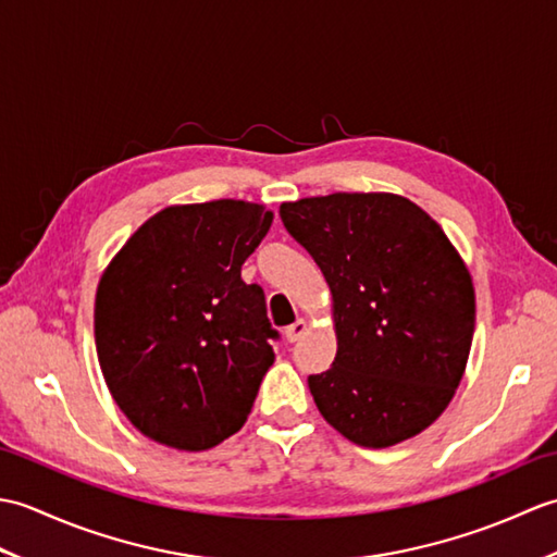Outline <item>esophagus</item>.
<instances>
[{"mask_svg": "<svg viewBox=\"0 0 557 557\" xmlns=\"http://www.w3.org/2000/svg\"><path fill=\"white\" fill-rule=\"evenodd\" d=\"M306 330H309V323H306L304 318H299L297 323H292V325L285 330V337H287V342H297V339L306 333Z\"/></svg>", "mask_w": 557, "mask_h": 557, "instance_id": "obj_1", "label": "esophagus"}]
</instances>
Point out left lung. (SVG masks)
Wrapping results in <instances>:
<instances>
[{
    "mask_svg": "<svg viewBox=\"0 0 557 557\" xmlns=\"http://www.w3.org/2000/svg\"><path fill=\"white\" fill-rule=\"evenodd\" d=\"M280 218L333 294L337 354L309 375L323 419L361 447H389L441 417L474 337L471 275L429 212L395 194H330Z\"/></svg>",
    "mask_w": 557,
    "mask_h": 557,
    "instance_id": "left-lung-1",
    "label": "left lung"
}]
</instances>
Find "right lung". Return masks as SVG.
Here are the masks:
<instances>
[{
    "label": "right lung",
    "instance_id": "obj_1",
    "mask_svg": "<svg viewBox=\"0 0 557 557\" xmlns=\"http://www.w3.org/2000/svg\"><path fill=\"white\" fill-rule=\"evenodd\" d=\"M270 224L272 212L246 200L170 206L104 268L98 361L116 407L150 441L200 453L251 413L280 335L242 265Z\"/></svg>",
    "mask_w": 557,
    "mask_h": 557
}]
</instances>
